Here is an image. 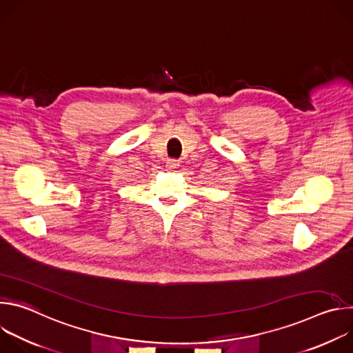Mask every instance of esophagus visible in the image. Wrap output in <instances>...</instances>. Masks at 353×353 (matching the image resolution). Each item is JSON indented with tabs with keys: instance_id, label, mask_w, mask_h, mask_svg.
<instances>
[{
	"instance_id": "34e87169",
	"label": "esophagus",
	"mask_w": 353,
	"mask_h": 353,
	"mask_svg": "<svg viewBox=\"0 0 353 353\" xmlns=\"http://www.w3.org/2000/svg\"><path fill=\"white\" fill-rule=\"evenodd\" d=\"M179 165H180L179 161H174V159H169V161L166 162V166H168L169 169H176Z\"/></svg>"
}]
</instances>
